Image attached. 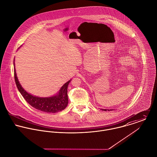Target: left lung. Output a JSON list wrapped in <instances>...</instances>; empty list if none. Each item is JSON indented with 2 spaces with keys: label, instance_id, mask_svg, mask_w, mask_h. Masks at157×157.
I'll return each instance as SVG.
<instances>
[{
  "label": "left lung",
  "instance_id": "1",
  "mask_svg": "<svg viewBox=\"0 0 157 157\" xmlns=\"http://www.w3.org/2000/svg\"><path fill=\"white\" fill-rule=\"evenodd\" d=\"M101 110H102V111H113L112 109H109H109H102Z\"/></svg>",
  "mask_w": 157,
  "mask_h": 157
}]
</instances>
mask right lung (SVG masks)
<instances>
[{"mask_svg": "<svg viewBox=\"0 0 157 157\" xmlns=\"http://www.w3.org/2000/svg\"><path fill=\"white\" fill-rule=\"evenodd\" d=\"M14 79L17 89L23 97L31 106L36 109L47 113H56L60 112L67 108L68 104L67 86L71 80L65 83L56 95L49 97H39L31 95L23 88L18 80L15 67Z\"/></svg>", "mask_w": 157, "mask_h": 157, "instance_id": "1", "label": "right lung"}]
</instances>
